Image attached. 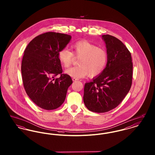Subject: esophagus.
Masks as SVG:
<instances>
[{
  "instance_id": "obj_1",
  "label": "esophagus",
  "mask_w": 155,
  "mask_h": 155,
  "mask_svg": "<svg viewBox=\"0 0 155 155\" xmlns=\"http://www.w3.org/2000/svg\"><path fill=\"white\" fill-rule=\"evenodd\" d=\"M72 80H73V81H76L78 80L77 78H73V79H72Z\"/></svg>"
}]
</instances>
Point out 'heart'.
<instances>
[{
  "label": "heart",
  "instance_id": "b5f03b06",
  "mask_svg": "<svg viewBox=\"0 0 155 155\" xmlns=\"http://www.w3.org/2000/svg\"><path fill=\"white\" fill-rule=\"evenodd\" d=\"M73 52L68 48L61 49L59 59L61 64L68 68L72 64L75 56L80 58L79 66L74 67L66 71V73L75 78H84L89 74L94 77L101 74L106 66L108 55L105 49L97 47L96 45L86 40L78 41L72 45Z\"/></svg>",
  "mask_w": 155,
  "mask_h": 155
}]
</instances>
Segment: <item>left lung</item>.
I'll list each match as a JSON object with an SVG mask.
<instances>
[{"label": "left lung", "instance_id": "left-lung-1", "mask_svg": "<svg viewBox=\"0 0 155 155\" xmlns=\"http://www.w3.org/2000/svg\"><path fill=\"white\" fill-rule=\"evenodd\" d=\"M108 60L103 72L84 87L83 100L89 110L104 113L116 107L131 88L133 62L131 53L116 37L103 35Z\"/></svg>", "mask_w": 155, "mask_h": 155}]
</instances>
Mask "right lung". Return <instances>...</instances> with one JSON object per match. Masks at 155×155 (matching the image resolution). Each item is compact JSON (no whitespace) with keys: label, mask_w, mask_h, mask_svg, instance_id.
Segmentation results:
<instances>
[{"label":"right lung","mask_w":155,"mask_h":155,"mask_svg":"<svg viewBox=\"0 0 155 155\" xmlns=\"http://www.w3.org/2000/svg\"><path fill=\"white\" fill-rule=\"evenodd\" d=\"M71 39L69 35L48 32L34 38L24 51L22 82L27 94L38 106L53 110L65 101L71 78L62 74L59 52ZM60 74L59 78L54 77Z\"/></svg>","instance_id":"1"}]
</instances>
